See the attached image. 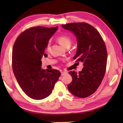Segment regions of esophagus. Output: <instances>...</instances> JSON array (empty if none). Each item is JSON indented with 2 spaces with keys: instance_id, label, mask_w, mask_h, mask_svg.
I'll list each match as a JSON object with an SVG mask.
<instances>
[{
  "instance_id": "esophagus-1",
  "label": "esophagus",
  "mask_w": 123,
  "mask_h": 123,
  "mask_svg": "<svg viewBox=\"0 0 123 123\" xmlns=\"http://www.w3.org/2000/svg\"><path fill=\"white\" fill-rule=\"evenodd\" d=\"M66 74H67V72H61V75L62 76H63L64 75H66Z\"/></svg>"
}]
</instances>
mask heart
<instances>
[{"label": "heart", "instance_id": "1", "mask_svg": "<svg viewBox=\"0 0 123 123\" xmlns=\"http://www.w3.org/2000/svg\"><path fill=\"white\" fill-rule=\"evenodd\" d=\"M57 41L60 43V44L62 45L63 47H66L67 45H71V38H70L69 36H67V35H62V36H59L57 38ZM50 48V43H49L47 45V49L49 50Z\"/></svg>", "mask_w": 123, "mask_h": 123}]
</instances>
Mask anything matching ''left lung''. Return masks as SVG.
Returning <instances> with one entry per match:
<instances>
[{
	"instance_id": "1",
	"label": "left lung",
	"mask_w": 123,
	"mask_h": 123,
	"mask_svg": "<svg viewBox=\"0 0 123 123\" xmlns=\"http://www.w3.org/2000/svg\"><path fill=\"white\" fill-rule=\"evenodd\" d=\"M62 26L73 32L76 38L77 50L73 59L84 63L79 73L69 72L72 81L68 89L75 96L86 98L97 91L105 75L107 57L106 45L99 32L86 23H73Z\"/></svg>"
}]
</instances>
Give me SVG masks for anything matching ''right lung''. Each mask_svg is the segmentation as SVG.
Here are the masks:
<instances>
[{"mask_svg": "<svg viewBox=\"0 0 123 123\" xmlns=\"http://www.w3.org/2000/svg\"><path fill=\"white\" fill-rule=\"evenodd\" d=\"M58 26L33 27L24 31L14 43L12 54L14 76L25 94L35 100L51 94L61 73L56 69H42L41 59Z\"/></svg>", "mask_w": 123, "mask_h": 123, "instance_id": "1", "label": "right lung"}]
</instances>
